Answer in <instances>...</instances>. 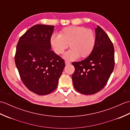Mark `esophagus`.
Returning a JSON list of instances; mask_svg holds the SVG:
<instances>
[{
  "label": "esophagus",
  "mask_w": 130,
  "mask_h": 130,
  "mask_svg": "<svg viewBox=\"0 0 130 130\" xmlns=\"http://www.w3.org/2000/svg\"><path fill=\"white\" fill-rule=\"evenodd\" d=\"M65 64H66V65H69V64H70V62L69 61H65Z\"/></svg>",
  "instance_id": "34e87169"
}]
</instances>
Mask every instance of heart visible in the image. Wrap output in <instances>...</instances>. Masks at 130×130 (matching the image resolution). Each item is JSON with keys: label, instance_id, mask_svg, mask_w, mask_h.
I'll list each match as a JSON object with an SVG mask.
<instances>
[{"label": "heart", "instance_id": "1", "mask_svg": "<svg viewBox=\"0 0 130 130\" xmlns=\"http://www.w3.org/2000/svg\"><path fill=\"white\" fill-rule=\"evenodd\" d=\"M50 44L55 54L60 55L68 47L71 48L64 55L66 59L73 60L79 56L84 58L92 53L95 44L93 30L84 27L69 26L63 28L59 35L54 34Z\"/></svg>", "mask_w": 130, "mask_h": 130}]
</instances>
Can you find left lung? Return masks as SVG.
<instances>
[{"mask_svg": "<svg viewBox=\"0 0 130 130\" xmlns=\"http://www.w3.org/2000/svg\"><path fill=\"white\" fill-rule=\"evenodd\" d=\"M95 44L85 60L73 62L72 75L76 91L85 95L94 94L107 83L115 67V50L108 36L99 26L95 28Z\"/></svg>", "mask_w": 130, "mask_h": 130, "instance_id": "8db88e82", "label": "left lung"}]
</instances>
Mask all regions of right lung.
I'll list each match as a JSON object with an SVG mask.
<instances>
[{
    "instance_id": "right-lung-1",
    "label": "right lung",
    "mask_w": 130,
    "mask_h": 130,
    "mask_svg": "<svg viewBox=\"0 0 130 130\" xmlns=\"http://www.w3.org/2000/svg\"><path fill=\"white\" fill-rule=\"evenodd\" d=\"M54 26L36 24L19 38L14 60L23 84L31 92L44 95L56 89L65 61L52 51Z\"/></svg>"
}]
</instances>
